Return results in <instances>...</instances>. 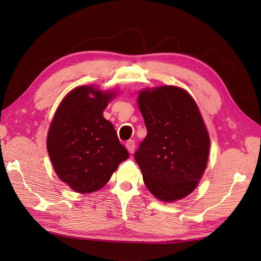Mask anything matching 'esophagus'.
I'll list each match as a JSON object with an SVG mask.
<instances>
[{
  "label": "esophagus",
  "mask_w": 261,
  "mask_h": 261,
  "mask_svg": "<svg viewBox=\"0 0 261 261\" xmlns=\"http://www.w3.org/2000/svg\"><path fill=\"white\" fill-rule=\"evenodd\" d=\"M126 148H127L129 153H134V151H135V141L128 140L127 143H126Z\"/></svg>",
  "instance_id": "34e87169"
}]
</instances>
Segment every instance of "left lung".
Instances as JSON below:
<instances>
[{
	"label": "left lung",
	"instance_id": "left-lung-1",
	"mask_svg": "<svg viewBox=\"0 0 261 261\" xmlns=\"http://www.w3.org/2000/svg\"><path fill=\"white\" fill-rule=\"evenodd\" d=\"M147 136L134 154L145 185L158 199L184 198L207 168L210 137L195 100L175 86L139 92Z\"/></svg>",
	"mask_w": 261,
	"mask_h": 261
}]
</instances>
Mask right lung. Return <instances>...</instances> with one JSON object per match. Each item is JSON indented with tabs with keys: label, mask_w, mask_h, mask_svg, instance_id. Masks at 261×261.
<instances>
[{
	"label": "right lung",
	"mask_w": 261,
	"mask_h": 261,
	"mask_svg": "<svg viewBox=\"0 0 261 261\" xmlns=\"http://www.w3.org/2000/svg\"><path fill=\"white\" fill-rule=\"evenodd\" d=\"M115 92L81 86L63 99L51 122L46 148L61 180L82 194L96 192L129 156L103 111Z\"/></svg>",
	"instance_id": "add662e5"
}]
</instances>
